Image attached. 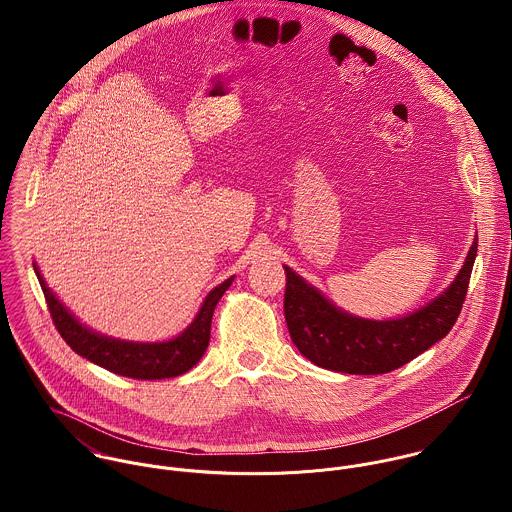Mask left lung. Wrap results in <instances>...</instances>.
Segmentation results:
<instances>
[{"mask_svg":"<svg viewBox=\"0 0 512 512\" xmlns=\"http://www.w3.org/2000/svg\"><path fill=\"white\" fill-rule=\"evenodd\" d=\"M477 256L473 240L463 268L445 292L400 319L372 321L335 307L292 268L286 270L284 313L293 345L313 365L347 374H386L441 341L455 325Z\"/></svg>","mask_w":512,"mask_h":512,"instance_id":"8db88e82","label":"left lung"}]
</instances>
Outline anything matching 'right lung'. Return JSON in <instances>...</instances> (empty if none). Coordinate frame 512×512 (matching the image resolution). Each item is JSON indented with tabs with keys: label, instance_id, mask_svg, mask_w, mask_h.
Returning a JSON list of instances; mask_svg holds the SVG:
<instances>
[{
	"label": "right lung",
	"instance_id": "add662e5",
	"mask_svg": "<svg viewBox=\"0 0 512 512\" xmlns=\"http://www.w3.org/2000/svg\"><path fill=\"white\" fill-rule=\"evenodd\" d=\"M41 290L45 293L47 307L51 311L53 323L67 345L76 355L88 359L94 365L102 366L114 374L136 378V380H159L179 376L201 361L211 339V319L222 293L226 292L234 278L224 280L220 286L205 297L193 323L175 339L161 343H134L120 341L100 335L86 325H82L73 313L51 292L37 268L33 264Z\"/></svg>",
	"mask_w": 512,
	"mask_h": 512
}]
</instances>
